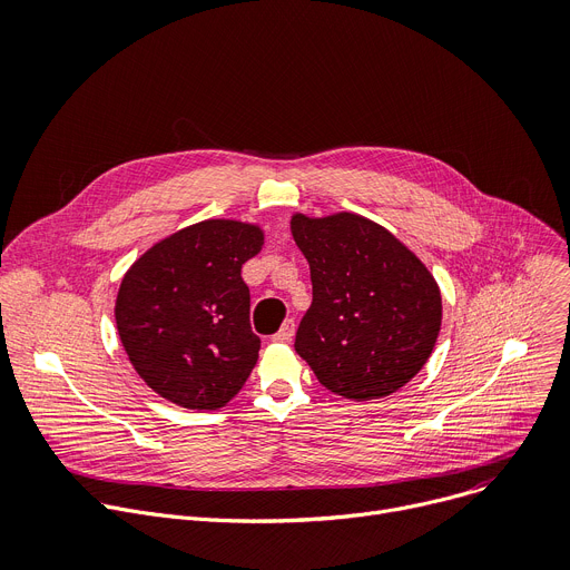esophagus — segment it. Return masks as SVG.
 I'll use <instances>...</instances> for the list:
<instances>
[{"mask_svg":"<svg viewBox=\"0 0 570 570\" xmlns=\"http://www.w3.org/2000/svg\"><path fill=\"white\" fill-rule=\"evenodd\" d=\"M293 334H295V321H293V318H286L284 325L279 327V332H277L273 338H275V341H291Z\"/></svg>","mask_w":570,"mask_h":570,"instance_id":"1","label":"esophagus"}]
</instances>
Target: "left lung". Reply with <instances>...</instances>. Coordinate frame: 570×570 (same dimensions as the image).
<instances>
[{
	"instance_id": "left-lung-1",
	"label": "left lung",
	"mask_w": 570,
	"mask_h": 570,
	"mask_svg": "<svg viewBox=\"0 0 570 570\" xmlns=\"http://www.w3.org/2000/svg\"><path fill=\"white\" fill-rule=\"evenodd\" d=\"M314 299L295 353L330 392L368 401L401 390L433 353L442 297L433 275L385 226L355 213L293 215Z\"/></svg>"
}]
</instances>
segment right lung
Instances as JSON below:
<instances>
[{"label": "right lung", "mask_w": 570, "mask_h": 570, "mask_svg": "<svg viewBox=\"0 0 570 570\" xmlns=\"http://www.w3.org/2000/svg\"><path fill=\"white\" fill-rule=\"evenodd\" d=\"M263 232L236 219L187 226L126 273L114 316L141 381L189 410H217L245 385L261 338L249 327L243 263Z\"/></svg>", "instance_id": "add662e5"}]
</instances>
